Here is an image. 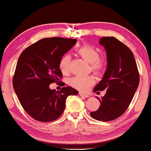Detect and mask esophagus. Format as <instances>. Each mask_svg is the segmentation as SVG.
I'll list each match as a JSON object with an SVG mask.
<instances>
[{"label":"esophagus","instance_id":"obj_1","mask_svg":"<svg viewBox=\"0 0 151 151\" xmlns=\"http://www.w3.org/2000/svg\"><path fill=\"white\" fill-rule=\"evenodd\" d=\"M79 95H80V96H81V97H86V98H87V97H89V95H88L86 94V93H82V92H80L79 93Z\"/></svg>","mask_w":151,"mask_h":151}]
</instances>
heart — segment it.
Segmentation results:
<instances>
[{"label":"heart","mask_w":151,"mask_h":151,"mask_svg":"<svg viewBox=\"0 0 151 151\" xmlns=\"http://www.w3.org/2000/svg\"><path fill=\"white\" fill-rule=\"evenodd\" d=\"M78 54L91 64V68L97 75L102 74L106 68V62L99 59V54L96 48L88 45H83L77 50ZM70 56L66 54L62 57L59 62V69L61 73L66 74L68 72ZM95 82V78L91 75L76 76L68 80V84L71 87L80 91L89 89L91 86Z\"/></svg>","instance_id":"heart-1"}]
</instances>
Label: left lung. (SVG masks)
I'll return each instance as SVG.
<instances>
[{
	"label": "left lung",
	"mask_w": 151,
	"mask_h": 151,
	"mask_svg": "<svg viewBox=\"0 0 151 151\" xmlns=\"http://www.w3.org/2000/svg\"><path fill=\"white\" fill-rule=\"evenodd\" d=\"M106 52L107 67L101 81L93 91H106L99 99L101 106L91 112L93 118L108 122L119 118L129 106L139 85V74L131 50L114 37L100 38Z\"/></svg>",
	"instance_id": "8db88e82"
}]
</instances>
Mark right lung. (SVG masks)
I'll use <instances>...</instances> for the list:
<instances>
[{"label":"right lung","mask_w":151,"mask_h":151,"mask_svg":"<svg viewBox=\"0 0 151 151\" xmlns=\"http://www.w3.org/2000/svg\"><path fill=\"white\" fill-rule=\"evenodd\" d=\"M77 40L63 37L44 38L21 54L13 77V88L25 111L35 120L48 122L61 116L69 95L78 91L70 87L60 92L49 85L63 77L59 62Z\"/></svg>","instance_id":"add662e5"}]
</instances>
